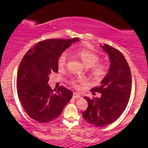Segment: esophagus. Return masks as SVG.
Instances as JSON below:
<instances>
[{"label": "esophagus", "mask_w": 148, "mask_h": 148, "mask_svg": "<svg viewBox=\"0 0 148 148\" xmlns=\"http://www.w3.org/2000/svg\"><path fill=\"white\" fill-rule=\"evenodd\" d=\"M73 98H74V99H79V98H81V95L78 94V93L74 92L73 93Z\"/></svg>", "instance_id": "1"}]
</instances>
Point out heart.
<instances>
[{
	"label": "heart",
	"instance_id": "heart-1",
	"mask_svg": "<svg viewBox=\"0 0 148 148\" xmlns=\"http://www.w3.org/2000/svg\"><path fill=\"white\" fill-rule=\"evenodd\" d=\"M75 53L79 58L81 59L83 64L86 68H90L92 75L96 79H101L104 76L106 72V67L102 64H97L100 60V58L96 53L86 49H79L76 50ZM67 60V53H62L59 57L58 64L60 67H64ZM81 80L73 81V85H76V82H81Z\"/></svg>",
	"mask_w": 148,
	"mask_h": 148
}]
</instances>
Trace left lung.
I'll return each mask as SVG.
<instances>
[{"mask_svg": "<svg viewBox=\"0 0 148 148\" xmlns=\"http://www.w3.org/2000/svg\"><path fill=\"white\" fill-rule=\"evenodd\" d=\"M100 47L109 58L110 67L100 86L92 90L101 96L93 99L84 97L88 106L82 115L88 123L104 127L115 122L126 108L132 90V74L121 52L109 45Z\"/></svg>", "mask_w": 148, "mask_h": 148, "instance_id": "8db88e82", "label": "left lung"}]
</instances>
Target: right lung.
<instances>
[{
    "label": "right lung",
    "instance_id": "right-lung-1",
    "mask_svg": "<svg viewBox=\"0 0 148 148\" xmlns=\"http://www.w3.org/2000/svg\"><path fill=\"white\" fill-rule=\"evenodd\" d=\"M79 39H50L38 42L25 53L18 67L16 88L18 99L33 120L45 123L61 114L73 92L61 86L54 92L49 75L58 72L59 57Z\"/></svg>",
    "mask_w": 148,
    "mask_h": 148
}]
</instances>
